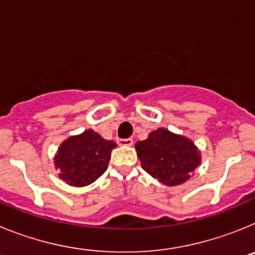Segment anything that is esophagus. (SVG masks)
<instances>
[{
	"mask_svg": "<svg viewBox=\"0 0 255 255\" xmlns=\"http://www.w3.org/2000/svg\"><path fill=\"white\" fill-rule=\"evenodd\" d=\"M132 139L131 138H128V139H117V144L121 145V147H131L132 145Z\"/></svg>",
	"mask_w": 255,
	"mask_h": 255,
	"instance_id": "esophagus-1",
	"label": "esophagus"
}]
</instances>
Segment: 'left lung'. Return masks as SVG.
Wrapping results in <instances>:
<instances>
[{"label":"left lung","instance_id":"1","mask_svg":"<svg viewBox=\"0 0 255 255\" xmlns=\"http://www.w3.org/2000/svg\"><path fill=\"white\" fill-rule=\"evenodd\" d=\"M141 168L167 186L184 184L202 162L200 150L191 139L159 128L145 140L135 144Z\"/></svg>","mask_w":255,"mask_h":255}]
</instances>
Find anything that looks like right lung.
I'll use <instances>...</instances> for the list:
<instances>
[{
	"label": "right lung",
	"instance_id": "1",
	"mask_svg": "<svg viewBox=\"0 0 255 255\" xmlns=\"http://www.w3.org/2000/svg\"><path fill=\"white\" fill-rule=\"evenodd\" d=\"M115 147L114 140L91 129L70 136L60 144L53 159L58 177L75 188L89 185L107 170Z\"/></svg>",
	"mask_w": 255,
	"mask_h": 255
}]
</instances>
